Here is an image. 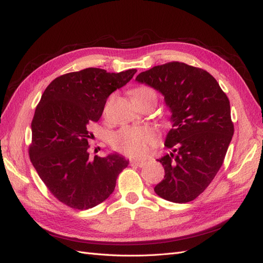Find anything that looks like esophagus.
<instances>
[{"label": "esophagus", "instance_id": "obj_1", "mask_svg": "<svg viewBox=\"0 0 263 263\" xmlns=\"http://www.w3.org/2000/svg\"><path fill=\"white\" fill-rule=\"evenodd\" d=\"M129 163L133 166H137V168H142V166L146 164L145 161H140V160H132Z\"/></svg>", "mask_w": 263, "mask_h": 263}]
</instances>
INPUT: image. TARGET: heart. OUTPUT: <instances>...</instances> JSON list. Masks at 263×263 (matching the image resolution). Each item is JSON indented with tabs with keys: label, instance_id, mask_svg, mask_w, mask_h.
Masks as SVG:
<instances>
[{
	"label": "heart",
	"instance_id": "1",
	"mask_svg": "<svg viewBox=\"0 0 263 263\" xmlns=\"http://www.w3.org/2000/svg\"><path fill=\"white\" fill-rule=\"evenodd\" d=\"M133 100H139L151 95L155 91L149 86L139 85L130 91ZM157 130L151 126H125L112 136V146L119 153L134 158L145 157L150 149L158 144Z\"/></svg>",
	"mask_w": 263,
	"mask_h": 263
}]
</instances>
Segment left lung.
Instances as JSON below:
<instances>
[{
    "mask_svg": "<svg viewBox=\"0 0 263 263\" xmlns=\"http://www.w3.org/2000/svg\"><path fill=\"white\" fill-rule=\"evenodd\" d=\"M136 81L161 92L172 113L165 147L173 150L158 159L164 179L155 192L173 203L193 201L217 174L233 138L227 95L208 71L179 61L144 71Z\"/></svg>",
    "mask_w": 263,
    "mask_h": 263,
    "instance_id": "1",
    "label": "left lung"
}]
</instances>
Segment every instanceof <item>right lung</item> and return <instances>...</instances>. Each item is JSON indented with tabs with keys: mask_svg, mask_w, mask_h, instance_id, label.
Here are the masks:
<instances>
[{
	"mask_svg": "<svg viewBox=\"0 0 263 263\" xmlns=\"http://www.w3.org/2000/svg\"><path fill=\"white\" fill-rule=\"evenodd\" d=\"M136 72L86 68L55 78L42 95L31 121L29 158L50 193L71 209L82 211L104 202L128 165L117 154L90 158L89 139L109 94Z\"/></svg>",
	"mask_w": 263,
	"mask_h": 263,
	"instance_id": "obj_1",
	"label": "right lung"
}]
</instances>
